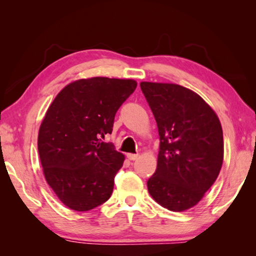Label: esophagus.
Returning a JSON list of instances; mask_svg holds the SVG:
<instances>
[{"label": "esophagus", "mask_w": 256, "mask_h": 256, "mask_svg": "<svg viewBox=\"0 0 256 256\" xmlns=\"http://www.w3.org/2000/svg\"><path fill=\"white\" fill-rule=\"evenodd\" d=\"M128 158L130 160H136L138 158V154H128Z\"/></svg>", "instance_id": "esophagus-1"}]
</instances>
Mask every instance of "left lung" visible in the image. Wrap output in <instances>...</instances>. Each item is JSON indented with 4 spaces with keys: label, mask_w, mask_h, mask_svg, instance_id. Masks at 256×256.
Here are the masks:
<instances>
[{
    "label": "left lung",
    "mask_w": 256,
    "mask_h": 256,
    "mask_svg": "<svg viewBox=\"0 0 256 256\" xmlns=\"http://www.w3.org/2000/svg\"><path fill=\"white\" fill-rule=\"evenodd\" d=\"M157 122V170L146 182L154 200L175 212L196 206L224 162L222 124L196 92L175 84L141 82Z\"/></svg>",
    "instance_id": "obj_1"
}]
</instances>
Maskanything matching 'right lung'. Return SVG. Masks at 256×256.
Listing matches in <instances>:
<instances>
[{
	"label": "right lung",
	"instance_id": "right-lung-1",
	"mask_svg": "<svg viewBox=\"0 0 256 256\" xmlns=\"http://www.w3.org/2000/svg\"><path fill=\"white\" fill-rule=\"evenodd\" d=\"M132 79L89 78L64 86L47 110L38 132L45 180L64 206L88 211L110 198L124 154L102 142L115 114L133 94Z\"/></svg>",
	"mask_w": 256,
	"mask_h": 256
}]
</instances>
